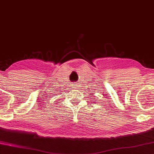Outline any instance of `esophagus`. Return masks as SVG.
<instances>
[{
  "label": "esophagus",
  "mask_w": 154,
  "mask_h": 154,
  "mask_svg": "<svg viewBox=\"0 0 154 154\" xmlns=\"http://www.w3.org/2000/svg\"><path fill=\"white\" fill-rule=\"evenodd\" d=\"M75 83H75H75H74V84H73V85H73L74 87H76V86H77V85H76L77 84H75Z\"/></svg>",
  "instance_id": "obj_1"
}]
</instances>
